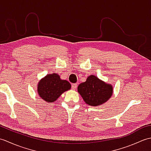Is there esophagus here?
<instances>
[{
	"label": "esophagus",
	"mask_w": 151,
	"mask_h": 151,
	"mask_svg": "<svg viewBox=\"0 0 151 151\" xmlns=\"http://www.w3.org/2000/svg\"><path fill=\"white\" fill-rule=\"evenodd\" d=\"M76 88H77V84H73L71 85L72 89H76Z\"/></svg>",
	"instance_id": "esophagus-1"
}]
</instances>
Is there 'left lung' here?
I'll list each match as a JSON object with an SVG mask.
<instances>
[{"label": "left lung", "instance_id": "obj_1", "mask_svg": "<svg viewBox=\"0 0 151 151\" xmlns=\"http://www.w3.org/2000/svg\"><path fill=\"white\" fill-rule=\"evenodd\" d=\"M78 91L86 104L96 106L104 103L111 97L113 88L111 85L91 75L78 86Z\"/></svg>", "mask_w": 151, "mask_h": 151}]
</instances>
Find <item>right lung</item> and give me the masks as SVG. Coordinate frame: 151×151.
I'll return each instance as SVG.
<instances>
[{
  "label": "right lung",
  "instance_id": "obj_1",
  "mask_svg": "<svg viewBox=\"0 0 151 151\" xmlns=\"http://www.w3.org/2000/svg\"><path fill=\"white\" fill-rule=\"evenodd\" d=\"M70 87L71 86L68 81L61 80L58 75L52 73L41 80L38 84L37 91L44 101L53 102Z\"/></svg>",
  "mask_w": 151,
  "mask_h": 151
}]
</instances>
